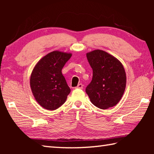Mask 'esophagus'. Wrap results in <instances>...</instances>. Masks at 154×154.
Returning <instances> with one entry per match:
<instances>
[{
  "label": "esophagus",
  "mask_w": 154,
  "mask_h": 154,
  "mask_svg": "<svg viewBox=\"0 0 154 154\" xmlns=\"http://www.w3.org/2000/svg\"><path fill=\"white\" fill-rule=\"evenodd\" d=\"M83 85L82 83H79V84L77 85V86L76 88H79V89H83Z\"/></svg>",
  "instance_id": "1"
}]
</instances>
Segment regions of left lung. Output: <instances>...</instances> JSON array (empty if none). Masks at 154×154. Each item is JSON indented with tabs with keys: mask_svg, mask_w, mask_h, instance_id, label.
Wrapping results in <instances>:
<instances>
[{
	"mask_svg": "<svg viewBox=\"0 0 154 154\" xmlns=\"http://www.w3.org/2000/svg\"><path fill=\"white\" fill-rule=\"evenodd\" d=\"M93 71L92 80L85 92L91 103L101 109L112 107L119 103L126 85V75L121 62L100 49L86 54Z\"/></svg>",
	"mask_w": 154,
	"mask_h": 154,
	"instance_id": "left-lung-1",
	"label": "left lung"
}]
</instances>
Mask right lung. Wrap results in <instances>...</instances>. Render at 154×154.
Listing matches in <instances>:
<instances>
[{
  "instance_id": "obj_1",
  "label": "right lung",
  "mask_w": 154,
  "mask_h": 154,
  "mask_svg": "<svg viewBox=\"0 0 154 154\" xmlns=\"http://www.w3.org/2000/svg\"><path fill=\"white\" fill-rule=\"evenodd\" d=\"M72 54L54 51L43 57L34 67L30 85L39 105L48 110H55L65 103L71 92L62 69Z\"/></svg>"
}]
</instances>
